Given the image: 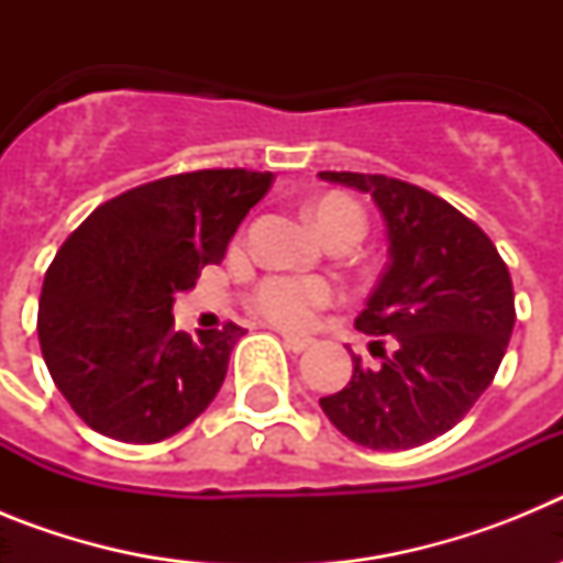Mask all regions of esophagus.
Returning <instances> with one entry per match:
<instances>
[{
    "label": "esophagus",
    "instance_id": "1",
    "mask_svg": "<svg viewBox=\"0 0 563 563\" xmlns=\"http://www.w3.org/2000/svg\"><path fill=\"white\" fill-rule=\"evenodd\" d=\"M282 341H285V346H287V350H290V352H296V355H298V352H305V350H310V338H296V335H285V338H282Z\"/></svg>",
    "mask_w": 563,
    "mask_h": 563
}]
</instances>
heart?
Here are the masks:
<instances>
[{
  "label": "heart",
  "mask_w": 563,
  "mask_h": 563,
  "mask_svg": "<svg viewBox=\"0 0 563 563\" xmlns=\"http://www.w3.org/2000/svg\"><path fill=\"white\" fill-rule=\"evenodd\" d=\"M312 222L324 239L355 236L361 239L366 231V217L361 206L350 197L332 194L312 208ZM332 298V290L318 278H292L271 276L253 292V307L273 324L287 330H305L312 324L318 307H324Z\"/></svg>",
  "instance_id": "1"
}]
</instances>
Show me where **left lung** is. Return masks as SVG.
Listing matches in <instances>:
<instances>
[{
    "label": "left lung",
    "instance_id": "1",
    "mask_svg": "<svg viewBox=\"0 0 563 563\" xmlns=\"http://www.w3.org/2000/svg\"><path fill=\"white\" fill-rule=\"evenodd\" d=\"M318 177L369 194L386 222L389 262L355 327L395 338L375 369L352 355V380L318 402L363 449H415L454 429L494 380L516 324L514 282L487 233L426 188L383 174Z\"/></svg>",
    "mask_w": 563,
    "mask_h": 563
}]
</instances>
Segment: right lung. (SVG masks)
Here are the masks:
<instances>
[{
  "label": "right lung",
  "mask_w": 563,
  "mask_h": 563,
  "mask_svg": "<svg viewBox=\"0 0 563 563\" xmlns=\"http://www.w3.org/2000/svg\"><path fill=\"white\" fill-rule=\"evenodd\" d=\"M271 186V172L245 168L174 174L103 202L69 233L44 276L38 343L89 429L143 445L208 409L245 330L177 332L174 296L220 265Z\"/></svg>",
  "instance_id": "1"
}]
</instances>
